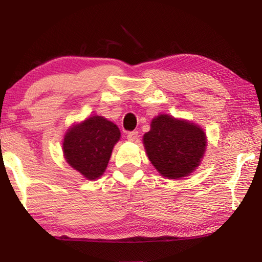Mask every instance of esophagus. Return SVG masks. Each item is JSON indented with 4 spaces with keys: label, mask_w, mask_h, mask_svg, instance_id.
<instances>
[{
    "label": "esophagus",
    "mask_w": 262,
    "mask_h": 262,
    "mask_svg": "<svg viewBox=\"0 0 262 262\" xmlns=\"http://www.w3.org/2000/svg\"><path fill=\"white\" fill-rule=\"evenodd\" d=\"M137 137H138V132H136V130L129 132V133H128V134H127V140L130 141V142L136 141Z\"/></svg>",
    "instance_id": "obj_1"
}]
</instances>
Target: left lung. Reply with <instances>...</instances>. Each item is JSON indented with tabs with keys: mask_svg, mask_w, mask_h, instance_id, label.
Here are the masks:
<instances>
[{
	"mask_svg": "<svg viewBox=\"0 0 262 262\" xmlns=\"http://www.w3.org/2000/svg\"><path fill=\"white\" fill-rule=\"evenodd\" d=\"M144 147L155 169L168 179H181L196 170L207 145L199 126L169 115L152 120L151 130L143 136Z\"/></svg>",
	"mask_w": 262,
	"mask_h": 262,
	"instance_id": "obj_1",
	"label": "left lung"
}]
</instances>
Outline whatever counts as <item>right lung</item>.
Returning <instances> with one entry per match:
<instances>
[{"instance_id":"1","label":"right lung","mask_w":262,"mask_h":262,"mask_svg":"<svg viewBox=\"0 0 262 262\" xmlns=\"http://www.w3.org/2000/svg\"><path fill=\"white\" fill-rule=\"evenodd\" d=\"M119 138L120 130L113 121L102 116L89 117L66 132L63 142L66 162L88 180H96L107 169Z\"/></svg>"}]
</instances>
